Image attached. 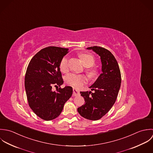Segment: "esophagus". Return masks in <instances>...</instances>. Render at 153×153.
<instances>
[{"label": "esophagus", "mask_w": 153, "mask_h": 153, "mask_svg": "<svg viewBox=\"0 0 153 153\" xmlns=\"http://www.w3.org/2000/svg\"><path fill=\"white\" fill-rule=\"evenodd\" d=\"M79 94V91L75 88H73V96H77Z\"/></svg>", "instance_id": "1"}]
</instances>
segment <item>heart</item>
<instances>
[{"instance_id": "b5f03b06", "label": "heart", "mask_w": 153, "mask_h": 153, "mask_svg": "<svg viewBox=\"0 0 153 153\" xmlns=\"http://www.w3.org/2000/svg\"><path fill=\"white\" fill-rule=\"evenodd\" d=\"M79 56L84 65L88 67L87 69V73L88 76L91 78L94 77L96 75L97 71L95 68L91 67L94 64L95 61L94 57L90 54L85 53H80ZM68 67V57L65 56L62 58L60 62V68L62 72H65L67 71ZM64 79L66 83L77 88L80 87L88 81V78L85 75L77 74L75 73L67 74L65 75Z\"/></svg>"}]
</instances>
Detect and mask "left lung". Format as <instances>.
Instances as JSON below:
<instances>
[{
	"label": "left lung",
	"mask_w": 153,
	"mask_h": 153,
	"mask_svg": "<svg viewBox=\"0 0 153 153\" xmlns=\"http://www.w3.org/2000/svg\"><path fill=\"white\" fill-rule=\"evenodd\" d=\"M98 54L102 62V73L89 87L90 92H80L85 103L77 108L83 118L96 121L100 119L111 109L117 98L121 83V75L118 62L108 50L100 47H91Z\"/></svg>",
	"instance_id": "1"
}]
</instances>
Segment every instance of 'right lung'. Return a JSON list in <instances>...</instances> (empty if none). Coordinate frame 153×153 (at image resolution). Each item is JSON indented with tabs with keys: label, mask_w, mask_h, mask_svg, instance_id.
Here are the masks:
<instances>
[{
	"label": "right lung",
	"mask_w": 153,
	"mask_h": 153,
	"mask_svg": "<svg viewBox=\"0 0 153 153\" xmlns=\"http://www.w3.org/2000/svg\"><path fill=\"white\" fill-rule=\"evenodd\" d=\"M68 48L48 47L41 50L31 59L25 77V88L28 104L40 118L51 121L61 114L65 103L73 93V88H65L53 91V86L64 83L60 69L62 58Z\"/></svg>",
	"instance_id": "add662e5"
}]
</instances>
